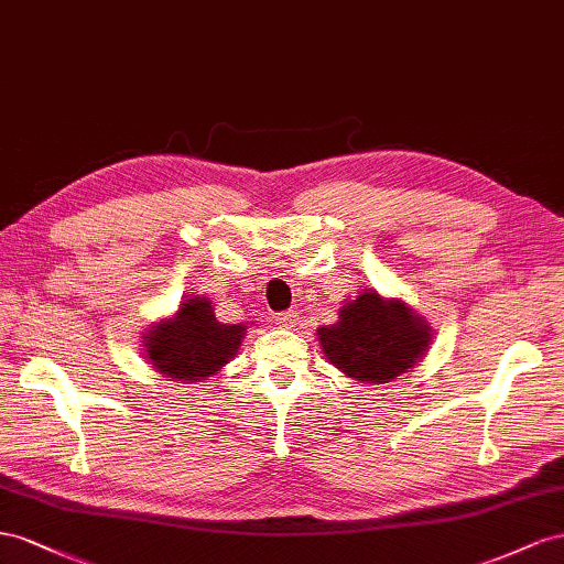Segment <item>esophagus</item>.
<instances>
[{
	"label": "esophagus",
	"mask_w": 564,
	"mask_h": 564,
	"mask_svg": "<svg viewBox=\"0 0 564 564\" xmlns=\"http://www.w3.org/2000/svg\"><path fill=\"white\" fill-rule=\"evenodd\" d=\"M276 321L281 326H291V328H295V324H297V312H283V314H279L276 316Z\"/></svg>",
	"instance_id": "esophagus-1"
}]
</instances>
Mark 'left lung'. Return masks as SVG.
<instances>
[{"mask_svg":"<svg viewBox=\"0 0 564 564\" xmlns=\"http://www.w3.org/2000/svg\"><path fill=\"white\" fill-rule=\"evenodd\" d=\"M321 349L340 371L361 382H392L423 359L432 330L404 300L366 291L347 302L333 326L316 330Z\"/></svg>","mask_w":564,"mask_h":564,"instance_id":"left-lung-1","label":"left lung"}]
</instances>
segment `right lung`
Wrapping results in <instances>:
<instances>
[{
	"label": "right lung",
	"instance_id": "right-lung-1",
	"mask_svg": "<svg viewBox=\"0 0 564 564\" xmlns=\"http://www.w3.org/2000/svg\"><path fill=\"white\" fill-rule=\"evenodd\" d=\"M246 330V324L217 321L215 304L207 297H191L172 318H163L143 335V347L158 373L200 382L234 359Z\"/></svg>",
	"mask_w": 564,
	"mask_h": 564
}]
</instances>
